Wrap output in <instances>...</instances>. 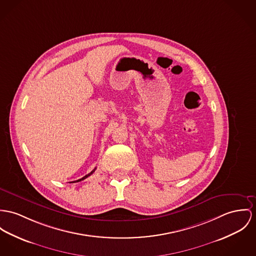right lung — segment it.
Returning <instances> with one entry per match:
<instances>
[{
	"label": "right lung",
	"mask_w": 256,
	"mask_h": 256,
	"mask_svg": "<svg viewBox=\"0 0 256 256\" xmlns=\"http://www.w3.org/2000/svg\"><path fill=\"white\" fill-rule=\"evenodd\" d=\"M96 170V168H94V170H92V172H90V174H86V176H84L82 177V178H80V179H78V180H76V181H73V183H74V182H79V181H82V180H84V179H86V177H88V176H92V174H94V170Z\"/></svg>",
	"instance_id": "add662e5"
}]
</instances>
